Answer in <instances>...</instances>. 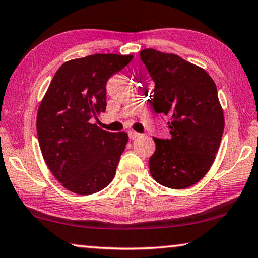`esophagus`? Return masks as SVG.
<instances>
[{
    "label": "esophagus",
    "instance_id": "esophagus-1",
    "mask_svg": "<svg viewBox=\"0 0 258 258\" xmlns=\"http://www.w3.org/2000/svg\"><path fill=\"white\" fill-rule=\"evenodd\" d=\"M127 134H128L130 139H137V138L140 137V133H138V132H136V131H133V130H128L127 131Z\"/></svg>",
    "mask_w": 258,
    "mask_h": 258
}]
</instances>
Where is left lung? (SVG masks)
<instances>
[{
  "mask_svg": "<svg viewBox=\"0 0 258 258\" xmlns=\"http://www.w3.org/2000/svg\"><path fill=\"white\" fill-rule=\"evenodd\" d=\"M140 58L155 84L152 106L157 113L168 115L172 136L153 138L150 172L165 187L193 186L213 165L223 134L215 83L203 69L173 53L146 49Z\"/></svg>",
  "mask_w": 258,
  "mask_h": 258,
  "instance_id": "8db88e82",
  "label": "left lung"
}]
</instances>
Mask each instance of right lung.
I'll return each mask as SVG.
<instances>
[{
    "instance_id": "1",
    "label": "right lung",
    "mask_w": 258,
    "mask_h": 258,
    "mask_svg": "<svg viewBox=\"0 0 258 258\" xmlns=\"http://www.w3.org/2000/svg\"><path fill=\"white\" fill-rule=\"evenodd\" d=\"M133 56L96 53L58 69L39 105L37 136L53 176L72 193L89 195L113 180L128 137L92 124L106 110V83Z\"/></svg>"
}]
</instances>
